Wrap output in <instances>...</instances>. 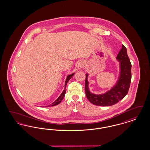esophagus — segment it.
Masks as SVG:
<instances>
[{
    "mask_svg": "<svg viewBox=\"0 0 150 150\" xmlns=\"http://www.w3.org/2000/svg\"><path fill=\"white\" fill-rule=\"evenodd\" d=\"M84 66V63H81L78 65L79 69H81Z\"/></svg>",
    "mask_w": 150,
    "mask_h": 150,
    "instance_id": "obj_1",
    "label": "esophagus"
}]
</instances>
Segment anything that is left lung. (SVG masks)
Here are the masks:
<instances>
[{"mask_svg":"<svg viewBox=\"0 0 150 150\" xmlns=\"http://www.w3.org/2000/svg\"><path fill=\"white\" fill-rule=\"evenodd\" d=\"M116 59L120 64V74L118 80L111 89L106 93L96 94L90 92L86 74L85 92L88 100L93 105L100 106H110L121 100L128 92L132 79V64L127 54V48L122 45Z\"/></svg>","mask_w":150,"mask_h":150,"instance_id":"obj_1","label":"left lung"}]
</instances>
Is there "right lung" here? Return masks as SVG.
<instances>
[{"instance_id": "right-lung-1", "label": "right lung", "mask_w": 150, "mask_h": 150, "mask_svg": "<svg viewBox=\"0 0 150 150\" xmlns=\"http://www.w3.org/2000/svg\"><path fill=\"white\" fill-rule=\"evenodd\" d=\"M74 75V73L72 74L71 75H69L67 76V78H66V81H65V84H64V90L63 91L62 93H61V94L59 96V97H58L57 100H56L54 102H53L50 105L47 106H45V107L54 106H56V105H58L59 103H61V102L62 101V100H63L64 98V95H65V93H66V85H67V83L68 81L70 80V79Z\"/></svg>"}]
</instances>
